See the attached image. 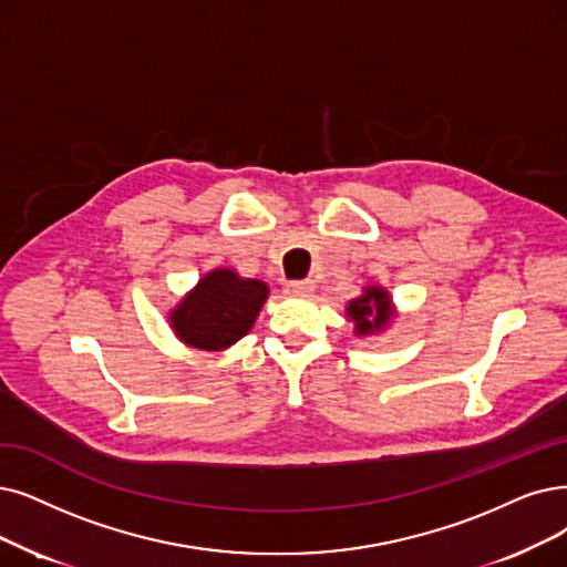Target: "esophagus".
<instances>
[{"label":"esophagus","instance_id":"1","mask_svg":"<svg viewBox=\"0 0 567 567\" xmlns=\"http://www.w3.org/2000/svg\"><path fill=\"white\" fill-rule=\"evenodd\" d=\"M313 290V281L311 279H302V281H288L286 284V292L288 296H307V292Z\"/></svg>","mask_w":567,"mask_h":567}]
</instances>
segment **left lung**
<instances>
[{"label": "left lung", "mask_w": 567, "mask_h": 567, "mask_svg": "<svg viewBox=\"0 0 567 567\" xmlns=\"http://www.w3.org/2000/svg\"><path fill=\"white\" fill-rule=\"evenodd\" d=\"M347 313H349V319L355 321V332L358 334L379 330L391 321V313H393L389 292L377 288V286L365 288V296L353 300L347 307Z\"/></svg>", "instance_id": "obj_1"}]
</instances>
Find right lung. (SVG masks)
Wrapping results in <instances>:
<instances>
[{
  "mask_svg": "<svg viewBox=\"0 0 567 567\" xmlns=\"http://www.w3.org/2000/svg\"><path fill=\"white\" fill-rule=\"evenodd\" d=\"M267 292L258 279H239L233 269H214L174 309L172 328L188 347L225 349L251 330Z\"/></svg>",
  "mask_w": 567,
  "mask_h": 567,
  "instance_id": "1",
  "label": "right lung"
}]
</instances>
